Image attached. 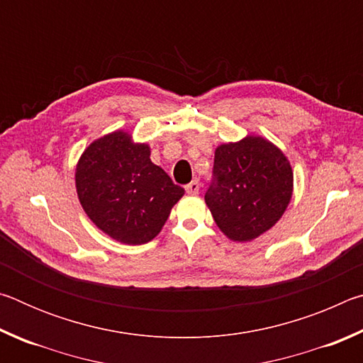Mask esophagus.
<instances>
[{
    "label": "esophagus",
    "mask_w": 363,
    "mask_h": 363,
    "mask_svg": "<svg viewBox=\"0 0 363 363\" xmlns=\"http://www.w3.org/2000/svg\"><path fill=\"white\" fill-rule=\"evenodd\" d=\"M199 190H200V182L199 181H192L186 186V192L189 195H196V194H199Z\"/></svg>",
    "instance_id": "34e87169"
}]
</instances>
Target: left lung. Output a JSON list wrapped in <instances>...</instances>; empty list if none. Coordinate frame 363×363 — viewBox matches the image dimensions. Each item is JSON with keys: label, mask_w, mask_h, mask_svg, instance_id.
<instances>
[{"label": "left lung", "mask_w": 363, "mask_h": 363, "mask_svg": "<svg viewBox=\"0 0 363 363\" xmlns=\"http://www.w3.org/2000/svg\"><path fill=\"white\" fill-rule=\"evenodd\" d=\"M214 181L205 194L214 223L232 242L272 229L293 195L290 160L266 138L247 134L214 150Z\"/></svg>", "instance_id": "1"}]
</instances>
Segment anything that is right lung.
<instances>
[{
  "label": "right lung",
  "mask_w": 363,
  "mask_h": 363,
  "mask_svg": "<svg viewBox=\"0 0 363 363\" xmlns=\"http://www.w3.org/2000/svg\"><path fill=\"white\" fill-rule=\"evenodd\" d=\"M75 187L97 229L125 245L155 238L184 189L152 163L150 145L123 130L86 147L75 168Z\"/></svg>",
  "instance_id": "obj_1"
}]
</instances>
